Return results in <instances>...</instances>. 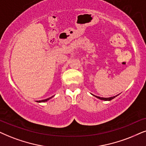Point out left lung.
I'll return each mask as SVG.
<instances>
[{
  "mask_svg": "<svg viewBox=\"0 0 146 146\" xmlns=\"http://www.w3.org/2000/svg\"><path fill=\"white\" fill-rule=\"evenodd\" d=\"M94 96V95H93ZM117 96H119V94L117 95ZM117 96H113V97H110V98H101V97H99V96H94L95 97H96L97 98H98L100 100H104V101H110L111 100L114 99V98L117 97Z\"/></svg>",
  "mask_w": 146,
  "mask_h": 146,
  "instance_id": "obj_1",
  "label": "left lung"
}]
</instances>
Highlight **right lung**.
Returning <instances> with one entry per match:
<instances>
[{"label": "right lung", "instance_id": "right-lung-1", "mask_svg": "<svg viewBox=\"0 0 146 146\" xmlns=\"http://www.w3.org/2000/svg\"><path fill=\"white\" fill-rule=\"evenodd\" d=\"M54 96H52V97H50V98H47V99H45V100H40L39 102H47L48 100H49L50 99H51L52 98V97H54Z\"/></svg>", "mask_w": 146, "mask_h": 146}]
</instances>
